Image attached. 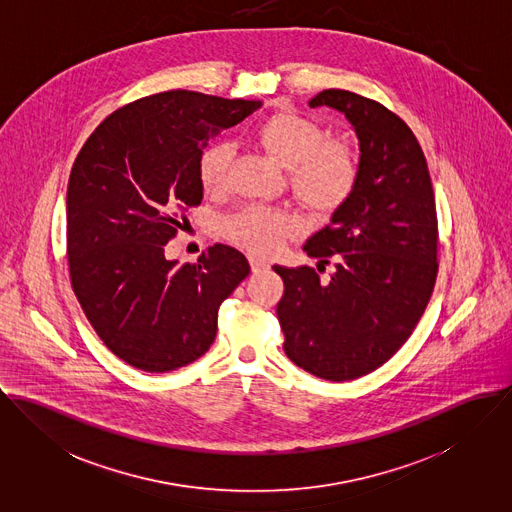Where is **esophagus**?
<instances>
[{
  "mask_svg": "<svg viewBox=\"0 0 512 512\" xmlns=\"http://www.w3.org/2000/svg\"><path fill=\"white\" fill-rule=\"evenodd\" d=\"M249 265H251V271L253 273H259V271H267L271 265H269V261H265V259H261V257H255V255H251L249 257Z\"/></svg>",
  "mask_w": 512,
  "mask_h": 512,
  "instance_id": "esophagus-1",
  "label": "esophagus"
}]
</instances>
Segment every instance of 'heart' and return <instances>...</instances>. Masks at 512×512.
Wrapping results in <instances>:
<instances>
[{
	"label": "heart",
	"instance_id": "b5f03b06",
	"mask_svg": "<svg viewBox=\"0 0 512 512\" xmlns=\"http://www.w3.org/2000/svg\"><path fill=\"white\" fill-rule=\"evenodd\" d=\"M253 139L283 167H288L294 196L314 214L326 216L351 196L359 163L341 139H326L320 123L310 117L279 112L265 117ZM233 147L228 141L210 143L196 163L198 182L206 192H218L228 182ZM298 229L288 212L251 204L224 220V233L235 245L253 253H273Z\"/></svg>",
	"mask_w": 512,
	"mask_h": 512
}]
</instances>
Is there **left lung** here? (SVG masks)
I'll use <instances>...</instances> for the list:
<instances>
[{"instance_id": "left-lung-1", "label": "left lung", "mask_w": 512, "mask_h": 512, "mask_svg": "<svg viewBox=\"0 0 512 512\" xmlns=\"http://www.w3.org/2000/svg\"><path fill=\"white\" fill-rule=\"evenodd\" d=\"M359 139V176L332 222L304 251L336 261L328 281L314 267H281L277 304L284 353L326 381H353L387 363L420 322L438 275V216L426 157L412 129L383 104L324 90ZM326 269V267H324Z\"/></svg>"}]
</instances>
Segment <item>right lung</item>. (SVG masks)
Listing matches in <instances>:
<instances>
[{
	"mask_svg": "<svg viewBox=\"0 0 512 512\" xmlns=\"http://www.w3.org/2000/svg\"><path fill=\"white\" fill-rule=\"evenodd\" d=\"M261 108L190 90L145 96L108 115L80 149L66 194L72 290L98 338L127 365L169 373L202 357L220 304L249 275L237 249L216 243L176 265L167 243L198 206V155Z\"/></svg>",
	"mask_w": 512,
	"mask_h": 512,
	"instance_id": "add662e5",
	"label": "right lung"
}]
</instances>
